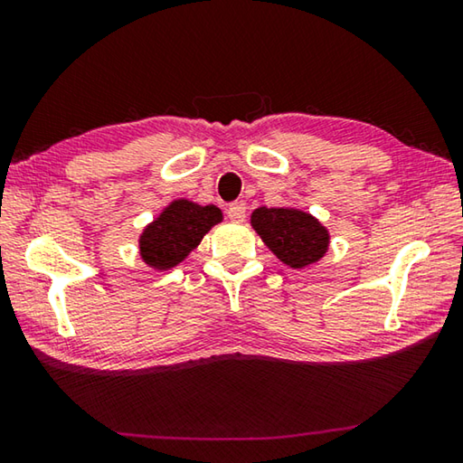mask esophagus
I'll list each match as a JSON object with an SVG mask.
<instances>
[{
    "mask_svg": "<svg viewBox=\"0 0 463 463\" xmlns=\"http://www.w3.org/2000/svg\"><path fill=\"white\" fill-rule=\"evenodd\" d=\"M226 214H229L231 221L234 222H242L245 221V214H247V206L245 202H232L229 208H226Z\"/></svg>",
    "mask_w": 463,
    "mask_h": 463,
    "instance_id": "obj_1",
    "label": "esophagus"
}]
</instances>
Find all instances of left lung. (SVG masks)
Instances as JSON below:
<instances>
[{
  "label": "left lung",
  "instance_id": "left-lung-1",
  "mask_svg": "<svg viewBox=\"0 0 463 463\" xmlns=\"http://www.w3.org/2000/svg\"><path fill=\"white\" fill-rule=\"evenodd\" d=\"M250 224L278 260L294 269L315 263L326 253V229L302 210L257 208L250 214Z\"/></svg>",
  "mask_w": 463,
  "mask_h": 463
}]
</instances>
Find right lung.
Here are the masks:
<instances>
[{"label":"right lung","mask_w":463,"mask_h":463,"mask_svg":"<svg viewBox=\"0 0 463 463\" xmlns=\"http://www.w3.org/2000/svg\"><path fill=\"white\" fill-rule=\"evenodd\" d=\"M221 221L222 213L216 206L177 200L140 234V255L155 269L175 268L200 245L203 234Z\"/></svg>","instance_id":"add662e5"}]
</instances>
